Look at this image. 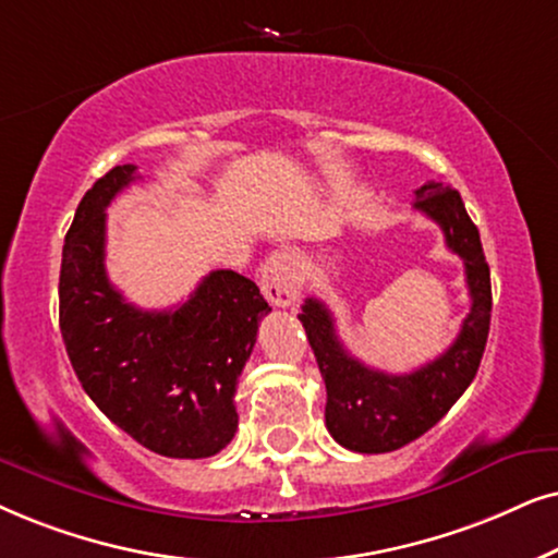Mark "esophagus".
Masks as SVG:
<instances>
[{
    "instance_id": "obj_1",
    "label": "esophagus",
    "mask_w": 558,
    "mask_h": 558,
    "mask_svg": "<svg viewBox=\"0 0 558 558\" xmlns=\"http://www.w3.org/2000/svg\"><path fill=\"white\" fill-rule=\"evenodd\" d=\"M259 286L272 306H291L299 299L303 286V270L299 257L291 250H278L259 267Z\"/></svg>"
}]
</instances>
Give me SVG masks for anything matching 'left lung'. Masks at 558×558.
I'll return each instance as SVG.
<instances>
[{
	"label": "left lung",
	"instance_id": "8db88e82",
	"mask_svg": "<svg viewBox=\"0 0 558 558\" xmlns=\"http://www.w3.org/2000/svg\"><path fill=\"white\" fill-rule=\"evenodd\" d=\"M413 209L434 219L447 236V247L464 259L472 308L447 352L408 375H388L347 352L331 311L322 301L306 299L299 314L326 383V428L333 441L360 454L396 451L436 426L470 388L487 344L493 311L489 267L462 196L449 185L428 181L415 191Z\"/></svg>",
	"mask_w": 558,
	"mask_h": 558
}]
</instances>
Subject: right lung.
<instances>
[{
    "label": "right lung",
    "mask_w": 558,
    "mask_h": 558,
    "mask_svg": "<svg viewBox=\"0 0 558 558\" xmlns=\"http://www.w3.org/2000/svg\"><path fill=\"white\" fill-rule=\"evenodd\" d=\"M135 178V166H117L81 198L58 283L63 344L86 396L137 444L170 459L214 457L234 439L236 380L270 306L234 270L206 275L178 308L124 301L104 267L107 206Z\"/></svg>",
    "instance_id": "right-lung-1"
}]
</instances>
